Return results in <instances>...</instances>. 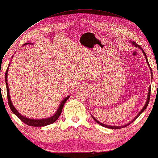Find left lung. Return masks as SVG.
I'll list each match as a JSON object with an SVG mask.
<instances>
[{
  "mask_svg": "<svg viewBox=\"0 0 158 158\" xmlns=\"http://www.w3.org/2000/svg\"><path fill=\"white\" fill-rule=\"evenodd\" d=\"M131 44L134 45V46H135L136 47H137V48H140L141 50V51H143V53L144 54V56H145V57H146V62H147V63H148V66H149V67H150V65H149V63H148V59H147V56H146V53H145V52L143 51V48H142L141 47V46H139V45H138L136 42H134V41H131ZM151 69V68H150ZM151 76H152V70H151ZM150 97H151V86L149 87V89H148V98H147V101H146V105H145L144 106V107H143V109L141 110V112H139V114H137V116L135 117V118L133 119V120H131V122H129V123H128V124H125V125H123V126H110V125H107V124H102V123H101V122H98V120L95 118L94 117H93L92 115V117L93 118H94V119L95 120V121H96L98 124H100V125H101V126H102V127H107V128H109V129H122V128H124V127H127V126H128V125H129L130 124H131L132 122H133L135 119H136L139 116L140 114H141L146 109V107H147V106H148V102H149V101H150Z\"/></svg>",
  "mask_w": 158,
  "mask_h": 158,
  "instance_id": "left-lung-1",
  "label": "left lung"
}]
</instances>
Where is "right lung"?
I'll list each match as a JSON object with an SVG mask.
<instances>
[{
    "mask_svg": "<svg viewBox=\"0 0 158 158\" xmlns=\"http://www.w3.org/2000/svg\"><path fill=\"white\" fill-rule=\"evenodd\" d=\"M25 44H29L27 43ZM7 72H8V67H7V69L6 72V76H5V79H6V88H7V101H8L10 108L12 112H13V113L15 114L16 116L21 120L22 122H23L24 123H25L27 125H29V126H31V127H44V126H47V125H49L51 124L54 123V122L59 118L61 112H62V108H63L64 105V103H65L67 100L69 98L70 96H67L65 98L63 99V101H62L60 102V104L59 108L57 109V112L53 115H52V117H49V118L40 119L27 118V117H24L23 115H22L20 113H19V112L17 110L15 107H14V106L12 103L10 96V90H9L8 84H7Z\"/></svg>",
    "mask_w": 158,
    "mask_h": 158,
    "instance_id": "obj_1",
    "label": "right lung"
}]
</instances>
